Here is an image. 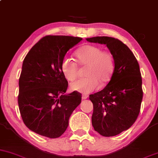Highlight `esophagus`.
<instances>
[{
    "instance_id": "esophagus-1",
    "label": "esophagus",
    "mask_w": 158,
    "mask_h": 158,
    "mask_svg": "<svg viewBox=\"0 0 158 158\" xmlns=\"http://www.w3.org/2000/svg\"><path fill=\"white\" fill-rule=\"evenodd\" d=\"M88 97V96L87 95V94H82V97H81V99H86Z\"/></svg>"
}]
</instances>
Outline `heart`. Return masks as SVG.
<instances>
[{"label":"heart","mask_w":158,"mask_h":158,"mask_svg":"<svg viewBox=\"0 0 158 158\" xmlns=\"http://www.w3.org/2000/svg\"><path fill=\"white\" fill-rule=\"evenodd\" d=\"M76 56L79 64L87 66L85 76L70 84V89L79 93L89 94L97 90L99 81L104 84L109 81L114 70V60L110 52L102 51L97 45L87 44L78 49ZM61 70L67 80L73 81L77 75V64L69 56H64Z\"/></svg>","instance_id":"heart-1"}]
</instances>
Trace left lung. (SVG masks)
<instances>
[{
	"mask_svg": "<svg viewBox=\"0 0 158 158\" xmlns=\"http://www.w3.org/2000/svg\"><path fill=\"white\" fill-rule=\"evenodd\" d=\"M86 40L106 44L114 60L109 82L89 97L94 105L92 126L104 137L117 135L128 129L139 115L143 99L139 64L131 50L118 39L97 36Z\"/></svg>",
	"mask_w": 158,
	"mask_h": 158,
	"instance_id": "8db88e82",
	"label": "left lung"
}]
</instances>
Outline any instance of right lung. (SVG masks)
<instances>
[{"label":"right lung","mask_w":158,"mask_h":158,"mask_svg":"<svg viewBox=\"0 0 158 158\" xmlns=\"http://www.w3.org/2000/svg\"><path fill=\"white\" fill-rule=\"evenodd\" d=\"M82 40L67 35H48L30 49L23 61L18 102L29 129L49 138L66 131L69 119L81 103V94H66L68 83L61 70L63 58Z\"/></svg>","instance_id":"obj_1"}]
</instances>
